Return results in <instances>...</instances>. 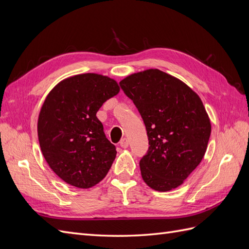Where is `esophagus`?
Here are the masks:
<instances>
[{
  "label": "esophagus",
  "instance_id": "1",
  "mask_svg": "<svg viewBox=\"0 0 249 249\" xmlns=\"http://www.w3.org/2000/svg\"><path fill=\"white\" fill-rule=\"evenodd\" d=\"M119 145L122 146L123 148H126L127 146H129V140H127L126 138H123L122 140L119 141Z\"/></svg>",
  "mask_w": 249,
  "mask_h": 249
}]
</instances>
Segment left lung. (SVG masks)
Wrapping results in <instances>:
<instances>
[{
    "mask_svg": "<svg viewBox=\"0 0 249 249\" xmlns=\"http://www.w3.org/2000/svg\"><path fill=\"white\" fill-rule=\"evenodd\" d=\"M119 85L146 127L149 146L139 163L143 180L156 191L176 189L207 150L211 123L201 100L184 82L159 70L133 73Z\"/></svg>",
    "mask_w": 249,
    "mask_h": 249,
    "instance_id": "1",
    "label": "left lung"
}]
</instances>
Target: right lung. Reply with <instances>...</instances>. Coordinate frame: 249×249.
<instances>
[{"label": "right lung", "instance_id": "obj_1", "mask_svg": "<svg viewBox=\"0 0 249 249\" xmlns=\"http://www.w3.org/2000/svg\"><path fill=\"white\" fill-rule=\"evenodd\" d=\"M119 92L117 82L97 73L64 79L39 112L37 132L51 169L73 187L87 189L107 176L116 157L96 112Z\"/></svg>", "mask_w": 249, "mask_h": 249}]
</instances>
